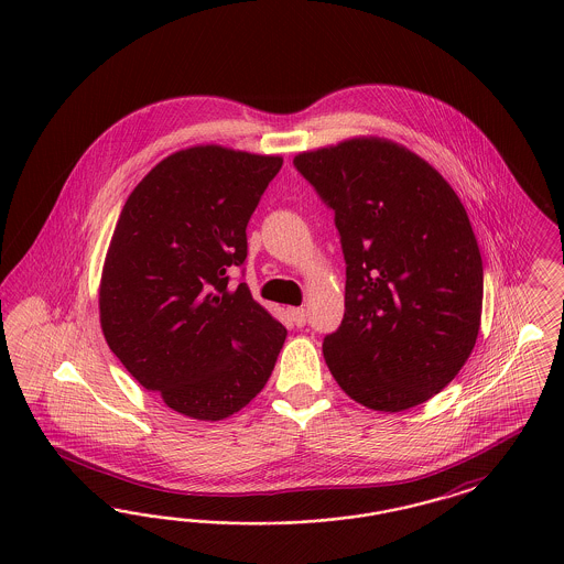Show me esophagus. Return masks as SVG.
Instances as JSON below:
<instances>
[{"instance_id": "1", "label": "esophagus", "mask_w": 564, "mask_h": 564, "mask_svg": "<svg viewBox=\"0 0 564 564\" xmlns=\"http://www.w3.org/2000/svg\"><path fill=\"white\" fill-rule=\"evenodd\" d=\"M290 317H292V322H294L297 327L306 325V311H304V308H290Z\"/></svg>"}]
</instances>
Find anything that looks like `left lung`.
<instances>
[{"label":"left lung","instance_id":"left-lung-1","mask_svg":"<svg viewBox=\"0 0 564 564\" xmlns=\"http://www.w3.org/2000/svg\"><path fill=\"white\" fill-rule=\"evenodd\" d=\"M294 164L334 209L347 262L345 319L323 340L329 372L372 410L427 402L480 332L482 258L463 203L430 162L380 137Z\"/></svg>","mask_w":564,"mask_h":564}]
</instances>
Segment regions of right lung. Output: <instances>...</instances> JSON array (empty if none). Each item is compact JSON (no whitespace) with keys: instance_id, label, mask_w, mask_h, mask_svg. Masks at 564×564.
I'll use <instances>...</instances> for the list:
<instances>
[{"instance_id":"1","label":"right lung","mask_w":564,"mask_h":564,"mask_svg":"<svg viewBox=\"0 0 564 564\" xmlns=\"http://www.w3.org/2000/svg\"><path fill=\"white\" fill-rule=\"evenodd\" d=\"M281 156L194 145L131 192L99 285L109 349L148 391L196 421L239 412L267 384L288 329L228 269Z\"/></svg>"}]
</instances>
